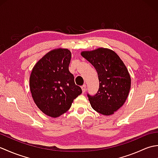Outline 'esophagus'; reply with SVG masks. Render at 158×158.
<instances>
[{
	"mask_svg": "<svg viewBox=\"0 0 158 158\" xmlns=\"http://www.w3.org/2000/svg\"><path fill=\"white\" fill-rule=\"evenodd\" d=\"M81 89H82L83 94H84L85 92V89H86V85H85V84L81 86Z\"/></svg>",
	"mask_w": 158,
	"mask_h": 158,
	"instance_id": "esophagus-1",
	"label": "esophagus"
}]
</instances>
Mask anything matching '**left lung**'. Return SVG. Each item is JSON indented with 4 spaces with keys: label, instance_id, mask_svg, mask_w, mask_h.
Wrapping results in <instances>:
<instances>
[{
    "label": "left lung",
    "instance_id": "left-lung-1",
    "mask_svg": "<svg viewBox=\"0 0 158 158\" xmlns=\"http://www.w3.org/2000/svg\"><path fill=\"white\" fill-rule=\"evenodd\" d=\"M81 55L94 66L98 76V92L93 96L88 94L90 105L104 115H113L129 94L131 78L126 65L115 52L107 48L83 51Z\"/></svg>",
    "mask_w": 158,
    "mask_h": 158
}]
</instances>
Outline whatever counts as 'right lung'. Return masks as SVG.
<instances>
[{"mask_svg":"<svg viewBox=\"0 0 158 158\" xmlns=\"http://www.w3.org/2000/svg\"><path fill=\"white\" fill-rule=\"evenodd\" d=\"M71 52L58 48L47 53L33 67L30 89L38 108L45 115L58 117L68 111L74 99L82 93L69 70Z\"/></svg>","mask_w":158,"mask_h":158,"instance_id":"obj_1","label":"right lung"}]
</instances>
